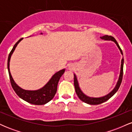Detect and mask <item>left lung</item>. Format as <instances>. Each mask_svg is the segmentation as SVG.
<instances>
[{"instance_id":"obj_1","label":"left lung","mask_w":132,"mask_h":132,"mask_svg":"<svg viewBox=\"0 0 132 132\" xmlns=\"http://www.w3.org/2000/svg\"><path fill=\"white\" fill-rule=\"evenodd\" d=\"M101 38L102 39H103V40H112V41H113V42H114L115 43H116L117 46H118V48H119L120 51V52H121V54L123 55V53H122V50H121L119 44H118L117 42L116 39H115L113 37H112V36H109V35H105V36H103V37H101ZM123 59H122V64H121L120 75L119 81H118V82H117V84L116 87H115L112 91L111 92H110L109 94L105 95V96L102 97H99V98L89 97L87 96V95H86L85 94H84L81 91V89H80L79 86V84L78 82V81H77L76 76L75 75H74V84H75L76 92L78 97L79 98V99H81L82 102L87 103V104H90V105H98V104H102V103L107 101V100L109 99L110 97H112L113 95L116 93V92L117 91L118 89H119L121 83H122V78H123Z\"/></svg>"}]
</instances>
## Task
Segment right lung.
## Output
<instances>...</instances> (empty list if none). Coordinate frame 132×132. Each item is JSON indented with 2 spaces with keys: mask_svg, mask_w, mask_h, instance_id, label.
<instances>
[{
  "mask_svg": "<svg viewBox=\"0 0 132 132\" xmlns=\"http://www.w3.org/2000/svg\"><path fill=\"white\" fill-rule=\"evenodd\" d=\"M23 39L20 38L16 43L15 44L14 46L13 47L10 53H9L8 57V62H7V67H8V71L10 77V81L11 83L12 87L15 93L17 94L21 99H22L26 102L30 103L34 105H44L53 99L54 96L55 95L57 91V87L58 82L60 81V79L61 76L64 72V69L58 71L56 73L54 74L53 77L50 80L49 82L42 87V89H38L37 90H24L16 85V84L13 81L12 77L10 72L9 69V63H10V57L12 54L15 49L17 45Z\"/></svg>",
  "mask_w": 132,
  "mask_h": 132,
  "instance_id": "obj_1",
  "label": "right lung"
}]
</instances>
